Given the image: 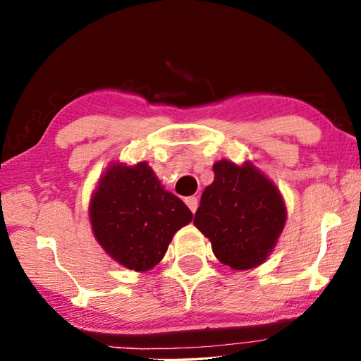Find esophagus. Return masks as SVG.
Segmentation results:
<instances>
[{
  "label": "esophagus",
  "instance_id": "34e87169",
  "mask_svg": "<svg viewBox=\"0 0 361 361\" xmlns=\"http://www.w3.org/2000/svg\"><path fill=\"white\" fill-rule=\"evenodd\" d=\"M185 202L189 207V210H191L192 213H195V210H197V205H199L197 197H194V195H191V197H186L185 199Z\"/></svg>",
  "mask_w": 361,
  "mask_h": 361
}]
</instances>
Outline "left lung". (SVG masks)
Here are the masks:
<instances>
[{
  "mask_svg": "<svg viewBox=\"0 0 361 361\" xmlns=\"http://www.w3.org/2000/svg\"><path fill=\"white\" fill-rule=\"evenodd\" d=\"M215 178L200 197L194 224L212 242L223 264L245 271L261 264L276 247L286 219L277 188L247 162L219 161Z\"/></svg>",
  "mask_w": 361,
  "mask_h": 361,
  "instance_id": "left-lung-1",
  "label": "left lung"
}]
</instances>
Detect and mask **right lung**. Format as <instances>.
Wrapping results in <instances>:
<instances>
[{"label": "right lung", "mask_w": 361, "mask_h": 361, "mask_svg": "<svg viewBox=\"0 0 361 361\" xmlns=\"http://www.w3.org/2000/svg\"><path fill=\"white\" fill-rule=\"evenodd\" d=\"M89 215L100 245L132 271L154 267L175 232L192 219L191 210L162 188L146 162L109 167L97 186Z\"/></svg>", "instance_id": "1"}]
</instances>
